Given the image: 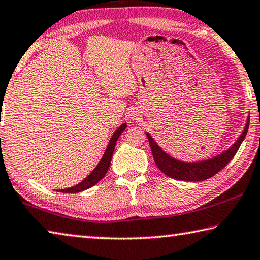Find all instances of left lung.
Here are the masks:
<instances>
[{"label": "left lung", "mask_w": 260, "mask_h": 260, "mask_svg": "<svg viewBox=\"0 0 260 260\" xmlns=\"http://www.w3.org/2000/svg\"><path fill=\"white\" fill-rule=\"evenodd\" d=\"M249 122L250 116H248L247 124H245L244 131L242 132L241 136H240L239 140L230 149L226 150L225 152L220 153L219 155H217L215 158L204 160V161L199 162H183L174 159L160 149V146L154 142V140L151 138L149 133H146V136H148L150 148L151 151H152L154 162L165 175L175 179H179V181L198 182L205 181V179H208L216 175L217 173L221 171L232 160L235 153L238 152L240 145L243 142L245 135H247Z\"/></svg>", "instance_id": "8db88e82"}]
</instances>
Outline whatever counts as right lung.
I'll return each instance as SVG.
<instances>
[{
  "mask_svg": "<svg viewBox=\"0 0 260 260\" xmlns=\"http://www.w3.org/2000/svg\"><path fill=\"white\" fill-rule=\"evenodd\" d=\"M126 128V124H122L119 128H118L115 134L112 135V138L110 140L109 144L107 146V150L105 154H103V157L101 159V161L99 162L98 166L95 167V169L89 174V175L82 181L77 185H75L73 187H69V188H64V190H58L59 192H62V193H77V192H82L84 190H87V188L92 187L93 185H95V184L101 181L103 178V176L106 175V173L108 172V169H109L110 166V162H111V158H112V154H114V150H115V146H116V142L119 136L121 135L122 132L125 131Z\"/></svg>",
  "mask_w": 260,
  "mask_h": 260,
  "instance_id": "right-lung-1",
  "label": "right lung"
}]
</instances>
